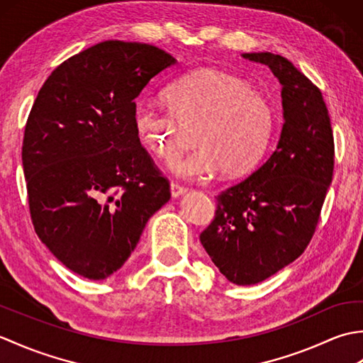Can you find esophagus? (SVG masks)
<instances>
[{"mask_svg": "<svg viewBox=\"0 0 363 363\" xmlns=\"http://www.w3.org/2000/svg\"><path fill=\"white\" fill-rule=\"evenodd\" d=\"M169 190H172V196L177 198V196H181V195L186 194L187 187L179 186V184H177V182H172V184H169Z\"/></svg>", "mask_w": 363, "mask_h": 363, "instance_id": "34e87169", "label": "esophagus"}]
</instances>
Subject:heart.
<instances>
[{
    "label": "heart",
    "mask_w": 363,
    "mask_h": 363,
    "mask_svg": "<svg viewBox=\"0 0 363 363\" xmlns=\"http://www.w3.org/2000/svg\"><path fill=\"white\" fill-rule=\"evenodd\" d=\"M167 111L140 106L134 125L152 156L169 162L179 156L186 135L195 125L191 142L196 148L176 160L173 172L198 177L218 168L235 177L257 165L273 133L274 117L268 99L248 82L215 70L189 73L164 90Z\"/></svg>",
    "instance_id": "b5f03b06"
}]
</instances>
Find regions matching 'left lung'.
<instances>
[{
	"instance_id": "8db88e82",
	"label": "left lung",
	"mask_w": 363,
	"mask_h": 363,
	"mask_svg": "<svg viewBox=\"0 0 363 363\" xmlns=\"http://www.w3.org/2000/svg\"><path fill=\"white\" fill-rule=\"evenodd\" d=\"M282 84L284 126L272 156L217 195L199 240L228 281L252 285L311 243L334 173V134L321 90L279 54L250 52Z\"/></svg>"
}]
</instances>
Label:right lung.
<instances>
[{
	"instance_id": "1",
	"label": "right lung",
	"mask_w": 363,
	"mask_h": 363,
	"mask_svg": "<svg viewBox=\"0 0 363 363\" xmlns=\"http://www.w3.org/2000/svg\"><path fill=\"white\" fill-rule=\"evenodd\" d=\"M176 62L148 43L107 40L45 81L29 112L21 160L38 238L73 273L117 272L172 194L134 125L135 103Z\"/></svg>"
}]
</instances>
